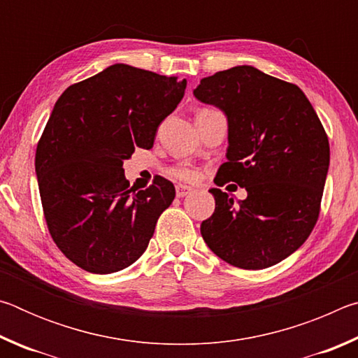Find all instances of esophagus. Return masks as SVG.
I'll list each match as a JSON object with an SVG mask.
<instances>
[{
	"label": "esophagus",
	"mask_w": 358,
	"mask_h": 358,
	"mask_svg": "<svg viewBox=\"0 0 358 358\" xmlns=\"http://www.w3.org/2000/svg\"><path fill=\"white\" fill-rule=\"evenodd\" d=\"M192 191V187L185 186V185H177L175 186V192H177V197H185L186 194H189Z\"/></svg>",
	"instance_id": "esophagus-1"
}]
</instances>
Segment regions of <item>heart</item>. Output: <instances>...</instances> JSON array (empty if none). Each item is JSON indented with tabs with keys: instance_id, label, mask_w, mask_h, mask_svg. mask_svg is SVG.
Returning a JSON list of instances; mask_svg holds the SVG:
<instances>
[{
	"instance_id": "b5f03b06",
	"label": "heart",
	"mask_w": 358,
	"mask_h": 358,
	"mask_svg": "<svg viewBox=\"0 0 358 358\" xmlns=\"http://www.w3.org/2000/svg\"><path fill=\"white\" fill-rule=\"evenodd\" d=\"M169 173L172 175L173 178L181 180V181H196L199 178V171L196 167H191V166H175L172 167Z\"/></svg>"
}]
</instances>
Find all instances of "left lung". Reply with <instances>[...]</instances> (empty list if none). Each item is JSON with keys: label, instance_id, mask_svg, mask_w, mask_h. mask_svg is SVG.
Wrapping results in <instances>:
<instances>
[{"label": "left lung", "instance_id": "left-lung-1", "mask_svg": "<svg viewBox=\"0 0 358 358\" xmlns=\"http://www.w3.org/2000/svg\"><path fill=\"white\" fill-rule=\"evenodd\" d=\"M194 96L227 115V162L215 183L248 191L234 203L210 189L216 207L201 224L205 243L238 268L281 262L305 243L320 213L330 147L317 113L296 85L252 66L202 78Z\"/></svg>", "mask_w": 358, "mask_h": 358}]
</instances>
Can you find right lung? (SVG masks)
<instances>
[{
  "mask_svg": "<svg viewBox=\"0 0 358 358\" xmlns=\"http://www.w3.org/2000/svg\"><path fill=\"white\" fill-rule=\"evenodd\" d=\"M185 90L175 76L113 64L58 98L36 148V175L48 232L80 268L115 273L147 250L175 187L162 177L129 187L123 161L153 147Z\"/></svg>",
  "mask_w": 358,
  "mask_h": 358,
  "instance_id": "obj_1",
  "label": "right lung"
}]
</instances>
